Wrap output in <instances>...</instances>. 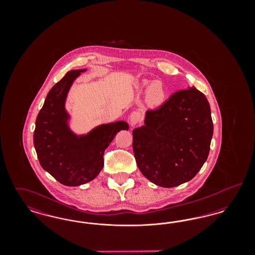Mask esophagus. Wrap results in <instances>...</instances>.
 <instances>
[{
    "label": "esophagus",
    "mask_w": 255,
    "mask_h": 255,
    "mask_svg": "<svg viewBox=\"0 0 255 255\" xmlns=\"http://www.w3.org/2000/svg\"><path fill=\"white\" fill-rule=\"evenodd\" d=\"M129 121H130L131 126H135L136 124H138L140 121H141L140 113H138V112H133V113H132L131 116H130Z\"/></svg>",
    "instance_id": "34e87169"
}]
</instances>
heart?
I'll list each match as a JSON object with an SVG mask.
<instances>
[{
	"label": "heart",
	"mask_w": 255,
	"mask_h": 255,
	"mask_svg": "<svg viewBox=\"0 0 255 255\" xmlns=\"http://www.w3.org/2000/svg\"><path fill=\"white\" fill-rule=\"evenodd\" d=\"M141 88L147 91L148 102L154 106L160 105L164 99V92L161 86L158 84L150 83V81L144 80L141 83Z\"/></svg>",
	"instance_id": "1"
}]
</instances>
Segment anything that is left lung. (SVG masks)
Here are the masks:
<instances>
[{
    "label": "left lung",
    "mask_w": 255,
    "mask_h": 255,
    "mask_svg": "<svg viewBox=\"0 0 255 255\" xmlns=\"http://www.w3.org/2000/svg\"><path fill=\"white\" fill-rule=\"evenodd\" d=\"M212 135L206 96L195 87L178 91L158 109L147 111L144 125L133 129L137 167L161 187L188 182L206 162Z\"/></svg>",
    "instance_id": "obj_1"
}]
</instances>
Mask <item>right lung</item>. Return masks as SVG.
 <instances>
[{
	"mask_svg": "<svg viewBox=\"0 0 255 255\" xmlns=\"http://www.w3.org/2000/svg\"><path fill=\"white\" fill-rule=\"evenodd\" d=\"M87 70H73L53 86L37 116L33 143L43 169L58 182L77 186L93 181L104 166V151L126 122L98 125L89 133L76 134L65 104L73 81Z\"/></svg>",
	"mask_w": 255,
	"mask_h": 255,
	"instance_id": "add662e5",
	"label": "right lung"
}]
</instances>
